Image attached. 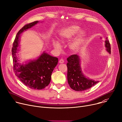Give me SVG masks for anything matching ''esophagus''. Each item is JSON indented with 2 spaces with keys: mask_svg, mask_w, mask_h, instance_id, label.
<instances>
[{
  "mask_svg": "<svg viewBox=\"0 0 122 122\" xmlns=\"http://www.w3.org/2000/svg\"><path fill=\"white\" fill-rule=\"evenodd\" d=\"M64 60L62 59H60L59 61V63H60V64H63V63H64Z\"/></svg>",
  "mask_w": 122,
  "mask_h": 122,
  "instance_id": "obj_1",
  "label": "esophagus"
}]
</instances>
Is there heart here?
Here are the masks:
<instances>
[{"mask_svg": "<svg viewBox=\"0 0 122 122\" xmlns=\"http://www.w3.org/2000/svg\"><path fill=\"white\" fill-rule=\"evenodd\" d=\"M81 29V28L79 26L73 25L64 29L60 33V41L62 42H64L71 39L79 32L76 37L69 42L68 44L69 49L72 52L77 51L80 49L83 44L86 35L83 31H81L80 32ZM53 45L57 51H60L61 50V44L58 41L54 40L53 41Z\"/></svg>", "mask_w": 122, "mask_h": 122, "instance_id": "heart-1", "label": "heart"}]
</instances>
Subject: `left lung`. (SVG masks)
<instances>
[{"label": "left lung", "instance_id": "left-lung-1", "mask_svg": "<svg viewBox=\"0 0 122 122\" xmlns=\"http://www.w3.org/2000/svg\"><path fill=\"white\" fill-rule=\"evenodd\" d=\"M105 47L109 53H111V45L108 38L105 41ZM67 78L69 86L76 91L88 89L99 81H95L86 78L83 74L80 66V59L77 55H73L67 58Z\"/></svg>", "mask_w": 122, "mask_h": 122}]
</instances>
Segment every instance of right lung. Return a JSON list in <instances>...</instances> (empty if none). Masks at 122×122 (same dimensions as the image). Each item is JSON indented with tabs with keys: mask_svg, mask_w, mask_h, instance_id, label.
I'll return each instance as SVG.
<instances>
[{
	"mask_svg": "<svg viewBox=\"0 0 122 122\" xmlns=\"http://www.w3.org/2000/svg\"><path fill=\"white\" fill-rule=\"evenodd\" d=\"M39 22L35 21L24 26L17 33L11 50L13 71L16 76L28 87L32 89L41 90L47 86L51 80V75L57 65L58 58L45 52L36 60L30 61L25 64L18 63L16 53L18 50L20 34L32 27Z\"/></svg>",
	"mask_w": 122,
	"mask_h": 122,
	"instance_id": "1",
	"label": "right lung"
}]
</instances>
